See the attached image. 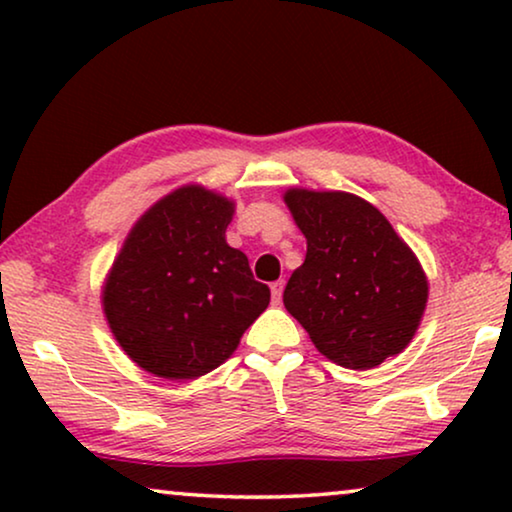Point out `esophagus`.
Instances as JSON below:
<instances>
[{
    "label": "esophagus",
    "instance_id": "esophagus-1",
    "mask_svg": "<svg viewBox=\"0 0 512 512\" xmlns=\"http://www.w3.org/2000/svg\"><path fill=\"white\" fill-rule=\"evenodd\" d=\"M270 291H272V303H279L282 300V293H284V282L282 279H277V282L270 284Z\"/></svg>",
    "mask_w": 512,
    "mask_h": 512
}]
</instances>
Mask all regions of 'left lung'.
Listing matches in <instances>:
<instances>
[{
  "label": "left lung",
  "mask_w": 512,
  "mask_h": 512,
  "mask_svg": "<svg viewBox=\"0 0 512 512\" xmlns=\"http://www.w3.org/2000/svg\"><path fill=\"white\" fill-rule=\"evenodd\" d=\"M286 207L307 240L284 307L326 359L368 370L401 354L426 310L429 282L380 209L342 191L289 188Z\"/></svg>",
  "instance_id": "1"
}]
</instances>
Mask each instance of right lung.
Returning <instances> with one entry per match:
<instances>
[{
    "mask_svg": "<svg viewBox=\"0 0 512 512\" xmlns=\"http://www.w3.org/2000/svg\"><path fill=\"white\" fill-rule=\"evenodd\" d=\"M235 202L181 186L142 214L102 289L107 324L146 373L195 380L219 368L270 303L226 242Z\"/></svg>",
    "mask_w": 512,
    "mask_h": 512,
    "instance_id": "obj_1",
    "label": "right lung"
}]
</instances>
